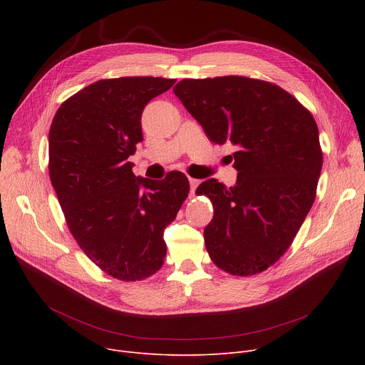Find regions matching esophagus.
I'll return each instance as SVG.
<instances>
[{"instance_id": "esophagus-1", "label": "esophagus", "mask_w": 365, "mask_h": 365, "mask_svg": "<svg viewBox=\"0 0 365 365\" xmlns=\"http://www.w3.org/2000/svg\"><path fill=\"white\" fill-rule=\"evenodd\" d=\"M189 185H190V194H195V189H197V186L200 185V180L190 178V179H189Z\"/></svg>"}]
</instances>
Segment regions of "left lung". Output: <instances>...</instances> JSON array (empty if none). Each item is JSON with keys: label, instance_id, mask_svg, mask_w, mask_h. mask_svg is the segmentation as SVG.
<instances>
[{"label": "left lung", "instance_id": "8db88e82", "mask_svg": "<svg viewBox=\"0 0 365 365\" xmlns=\"http://www.w3.org/2000/svg\"><path fill=\"white\" fill-rule=\"evenodd\" d=\"M173 91L210 140L235 148V185L207 179L197 189L215 207L204 229L210 257L232 275L264 271L315 200L322 152L314 117L281 87L245 76L182 80Z\"/></svg>", "mask_w": 365, "mask_h": 365}]
</instances>
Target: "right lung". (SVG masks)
<instances>
[{"mask_svg": "<svg viewBox=\"0 0 365 365\" xmlns=\"http://www.w3.org/2000/svg\"><path fill=\"white\" fill-rule=\"evenodd\" d=\"M176 80H101L56 112L48 133L50 180L73 238L113 278L139 281L164 263V229L189 192L180 171L134 176L128 157L143 140L142 112Z\"/></svg>", "mask_w": 365, "mask_h": 365, "instance_id": "right-lung-1", "label": "right lung"}]
</instances>
